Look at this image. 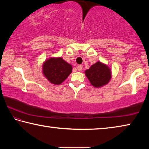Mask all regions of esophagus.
<instances>
[{
    "label": "esophagus",
    "mask_w": 149,
    "mask_h": 149,
    "mask_svg": "<svg viewBox=\"0 0 149 149\" xmlns=\"http://www.w3.org/2000/svg\"><path fill=\"white\" fill-rule=\"evenodd\" d=\"M77 69L78 71H81L82 69H83V65H78L77 67Z\"/></svg>",
    "instance_id": "esophagus-1"
}]
</instances>
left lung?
I'll return each mask as SVG.
<instances>
[{"mask_svg": "<svg viewBox=\"0 0 149 149\" xmlns=\"http://www.w3.org/2000/svg\"><path fill=\"white\" fill-rule=\"evenodd\" d=\"M88 79L93 86L100 87L107 84L111 78L110 70L108 66L97 62L85 71Z\"/></svg>", "mask_w": 149, "mask_h": 149, "instance_id": "1", "label": "left lung"}]
</instances>
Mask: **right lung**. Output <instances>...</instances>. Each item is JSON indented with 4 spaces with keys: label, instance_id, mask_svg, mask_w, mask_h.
I'll list each match as a JSON object with an SVG mask.
<instances>
[{
    "label": "right lung",
    "instance_id": "obj_1",
    "mask_svg": "<svg viewBox=\"0 0 149 149\" xmlns=\"http://www.w3.org/2000/svg\"><path fill=\"white\" fill-rule=\"evenodd\" d=\"M72 72V65L62 58H51L44 63L42 72L50 83L59 85L68 77Z\"/></svg>",
    "mask_w": 149,
    "mask_h": 149
}]
</instances>
